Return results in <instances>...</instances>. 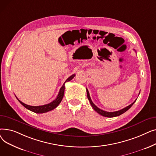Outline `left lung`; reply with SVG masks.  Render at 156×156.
<instances>
[{"label": "left lung", "mask_w": 156, "mask_h": 156, "mask_svg": "<svg viewBox=\"0 0 156 156\" xmlns=\"http://www.w3.org/2000/svg\"><path fill=\"white\" fill-rule=\"evenodd\" d=\"M87 97H88V99L90 102V103L92 107L94 108V109L97 112L99 113V114H101V115L103 116H105V117H108V118H112V117H116V116H118L119 115H121V114H123L124 112H125L126 111H127L133 105V104L135 102V101H136V99L130 105H129L128 106H127V107L122 109L119 111H114V112H107V111H103L101 109H99V108H97V106L93 103V102L91 100V98L90 97V94H89V92H88V89L87 88Z\"/></svg>", "instance_id": "8db88e82"}]
</instances>
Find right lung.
Returning a JSON list of instances; mask_svg holds the SVG:
<instances>
[{
    "label": "right lung",
    "instance_id": "1",
    "mask_svg": "<svg viewBox=\"0 0 156 156\" xmlns=\"http://www.w3.org/2000/svg\"><path fill=\"white\" fill-rule=\"evenodd\" d=\"M75 76V75L74 74V75H71V76H69L66 80L65 81V82L64 83L63 85L61 87V88H60V90L59 92L57 95L56 99L53 101L52 102H51V103L45 104V105H39V106H32V105H27L26 104H24L23 102H22L21 101H20L17 97H16V99L18 100V101L24 106V108H26L27 109L32 111V112H34L35 113H45L47 112H48L50 111L53 110L54 109H55L56 107L58 106V105L61 103L63 96H64V89H65V83L67 82V81H71L74 77Z\"/></svg>",
    "mask_w": 156,
    "mask_h": 156
}]
</instances>
